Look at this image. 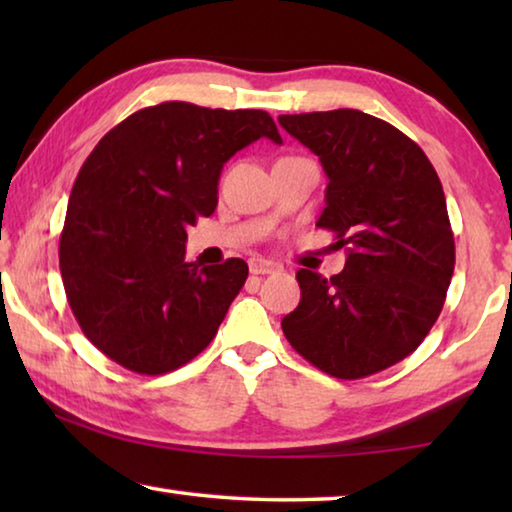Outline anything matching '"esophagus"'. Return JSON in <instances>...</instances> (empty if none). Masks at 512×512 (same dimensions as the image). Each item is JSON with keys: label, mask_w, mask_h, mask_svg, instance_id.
I'll return each instance as SVG.
<instances>
[{"label": "esophagus", "mask_w": 512, "mask_h": 512, "mask_svg": "<svg viewBox=\"0 0 512 512\" xmlns=\"http://www.w3.org/2000/svg\"><path fill=\"white\" fill-rule=\"evenodd\" d=\"M248 268L253 275H268V273H280L282 266L275 264V262H268V259L262 257H253L248 262Z\"/></svg>", "instance_id": "obj_1"}]
</instances>
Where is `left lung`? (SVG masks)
I'll return each mask as SVG.
<instances>
[{
  "label": "left lung",
  "mask_w": 512,
  "mask_h": 512,
  "mask_svg": "<svg viewBox=\"0 0 512 512\" xmlns=\"http://www.w3.org/2000/svg\"><path fill=\"white\" fill-rule=\"evenodd\" d=\"M277 121L320 158L329 183L316 225L348 253L339 275L300 268L282 332L327 375H375L409 357L445 305L456 253L443 185L411 137L361 110Z\"/></svg>",
  "instance_id": "1"
}]
</instances>
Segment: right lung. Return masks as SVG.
Returning <instances> with one entry per match:
<instances>
[{"label": "right lung", "mask_w": 512, "mask_h": 512, "mask_svg": "<svg viewBox=\"0 0 512 512\" xmlns=\"http://www.w3.org/2000/svg\"><path fill=\"white\" fill-rule=\"evenodd\" d=\"M259 137L282 144L264 110L164 101L126 117L83 162L60 275L83 334L108 359L164 375L210 345L248 264L187 262V228L216 210L223 164Z\"/></svg>", "instance_id": "obj_1"}]
</instances>
